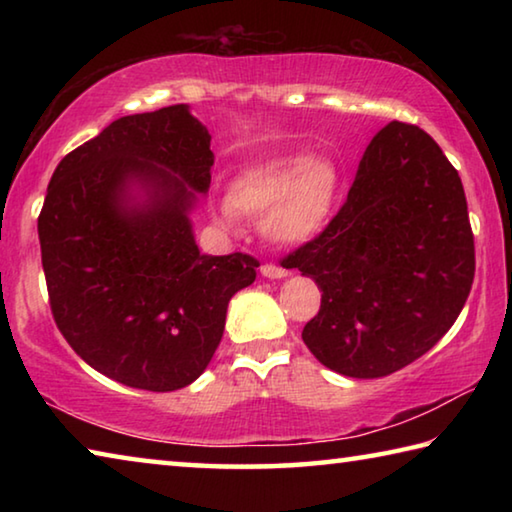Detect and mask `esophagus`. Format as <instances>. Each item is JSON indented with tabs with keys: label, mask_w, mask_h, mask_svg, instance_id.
I'll list each match as a JSON object with an SVG mask.
<instances>
[{
	"label": "esophagus",
	"mask_w": 512,
	"mask_h": 512,
	"mask_svg": "<svg viewBox=\"0 0 512 512\" xmlns=\"http://www.w3.org/2000/svg\"><path fill=\"white\" fill-rule=\"evenodd\" d=\"M259 271H262V275L268 277V280H280V277L289 275L282 266H277V264H264L262 268H259Z\"/></svg>",
	"instance_id": "1"
}]
</instances>
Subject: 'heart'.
Returning a JSON list of instances; mask_svg holds the SVG:
<instances>
[{
    "label": "heart",
    "instance_id": "obj_1",
    "mask_svg": "<svg viewBox=\"0 0 512 512\" xmlns=\"http://www.w3.org/2000/svg\"><path fill=\"white\" fill-rule=\"evenodd\" d=\"M339 176L311 155H280L255 162L239 173L219 212L235 225L239 212L264 216L262 230L277 244H302L323 228L332 212Z\"/></svg>",
    "mask_w": 512,
    "mask_h": 512
}]
</instances>
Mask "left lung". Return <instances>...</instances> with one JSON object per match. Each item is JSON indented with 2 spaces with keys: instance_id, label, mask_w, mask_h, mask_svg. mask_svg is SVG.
I'll return each mask as SVG.
<instances>
[{
  "instance_id": "obj_1",
  "label": "left lung",
  "mask_w": 512,
  "mask_h": 512,
  "mask_svg": "<svg viewBox=\"0 0 512 512\" xmlns=\"http://www.w3.org/2000/svg\"><path fill=\"white\" fill-rule=\"evenodd\" d=\"M284 262L316 280L311 354L345 377L409 366L454 325L474 282L463 183L433 137L391 121L372 137L327 228Z\"/></svg>"
}]
</instances>
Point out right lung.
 <instances>
[{"mask_svg":"<svg viewBox=\"0 0 512 512\" xmlns=\"http://www.w3.org/2000/svg\"><path fill=\"white\" fill-rule=\"evenodd\" d=\"M210 140L178 103L112 121L51 176L38 216L51 314L72 350L119 384H192L219 348L230 298L257 277L255 257L201 255L194 241Z\"/></svg>","mask_w":512,"mask_h":512,"instance_id":"add662e5","label":"right lung"}]
</instances>
